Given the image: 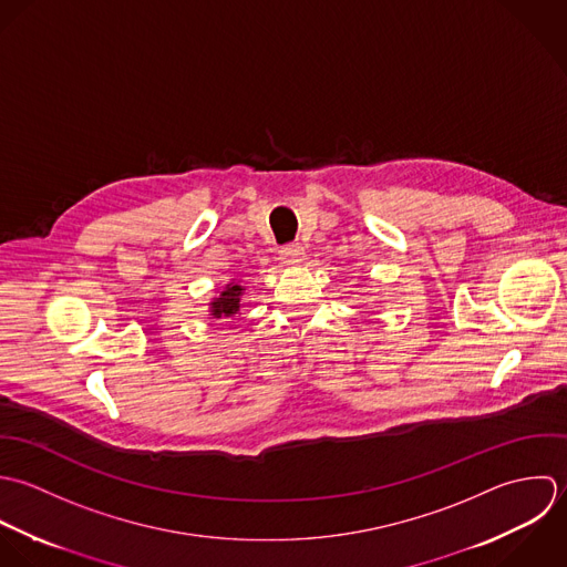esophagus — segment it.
Listing matches in <instances>:
<instances>
[{
  "instance_id": "esophagus-1",
  "label": "esophagus",
  "mask_w": 567,
  "mask_h": 567,
  "mask_svg": "<svg viewBox=\"0 0 567 567\" xmlns=\"http://www.w3.org/2000/svg\"><path fill=\"white\" fill-rule=\"evenodd\" d=\"M280 258L285 265H302L305 262V247L287 245L280 249Z\"/></svg>"
}]
</instances>
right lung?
I'll return each mask as SVG.
<instances>
[{
  "mask_svg": "<svg viewBox=\"0 0 567 567\" xmlns=\"http://www.w3.org/2000/svg\"><path fill=\"white\" fill-rule=\"evenodd\" d=\"M243 296H245V287H243V280H236L231 278L227 282L226 287L210 300V307H208V313L213 320H219V318H234L238 311H240V302H243Z\"/></svg>",
  "mask_w": 567,
  "mask_h": 567,
  "instance_id": "1",
  "label": "right lung"
}]
</instances>
